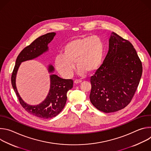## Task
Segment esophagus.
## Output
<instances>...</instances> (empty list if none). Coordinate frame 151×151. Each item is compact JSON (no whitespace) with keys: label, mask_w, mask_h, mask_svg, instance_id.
<instances>
[{"label":"esophagus","mask_w":151,"mask_h":151,"mask_svg":"<svg viewBox=\"0 0 151 151\" xmlns=\"http://www.w3.org/2000/svg\"><path fill=\"white\" fill-rule=\"evenodd\" d=\"M81 82H82V81H81V80H80V79H76V80H75V81H74V83H75V84L79 83H81Z\"/></svg>","instance_id":"1"}]
</instances>
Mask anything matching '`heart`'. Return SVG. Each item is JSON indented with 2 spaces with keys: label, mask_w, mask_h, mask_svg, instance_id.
<instances>
[{
  "label": "heart",
  "mask_w": 151,
  "mask_h": 151,
  "mask_svg": "<svg viewBox=\"0 0 151 151\" xmlns=\"http://www.w3.org/2000/svg\"><path fill=\"white\" fill-rule=\"evenodd\" d=\"M105 45L102 39L96 35L83 36L70 40L64 45L62 54L55 58V66L64 78H70L75 69V63L79 75L96 71L103 63Z\"/></svg>",
  "instance_id": "1"
}]
</instances>
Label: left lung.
Here are the masks:
<instances>
[{
  "label": "left lung",
  "mask_w": 151,
  "mask_h": 151,
  "mask_svg": "<svg viewBox=\"0 0 151 151\" xmlns=\"http://www.w3.org/2000/svg\"><path fill=\"white\" fill-rule=\"evenodd\" d=\"M109 43L103 64L90 79V101L105 113L119 111L130 103L142 74V62L130 42L112 32Z\"/></svg>",
  "instance_id": "1"
}]
</instances>
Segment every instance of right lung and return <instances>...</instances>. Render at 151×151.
<instances>
[{"instance_id":"add662e5","label":"right lung","mask_w":151,"mask_h":151,"mask_svg":"<svg viewBox=\"0 0 151 151\" xmlns=\"http://www.w3.org/2000/svg\"><path fill=\"white\" fill-rule=\"evenodd\" d=\"M55 35L52 32L42 35L21 51L17 58L11 76L12 87L21 106L29 114L44 119L54 117L63 110L66 103L67 93L73 88V81L62 79L54 74L50 75V89L46 99L39 104L30 105L21 99L17 91L16 76L21 63L36 58L48 51V45ZM48 71L50 73L54 72V68L51 64L48 66Z\"/></svg>"}]
</instances>
